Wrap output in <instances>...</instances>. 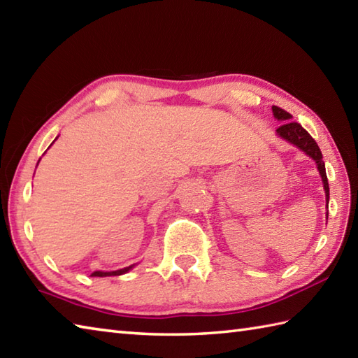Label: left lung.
<instances>
[{"label": "left lung", "mask_w": 358, "mask_h": 358, "mask_svg": "<svg viewBox=\"0 0 358 358\" xmlns=\"http://www.w3.org/2000/svg\"><path fill=\"white\" fill-rule=\"evenodd\" d=\"M272 112H273V117H275L278 121H286V123H283L277 129V135L281 136L283 140H286L287 143L294 144V146H296L300 150L305 152L306 155H309L317 163V169L320 172V177L323 180V187L326 194V208H328L329 185H328V177H326L324 162H323L320 148H318V144L315 143L313 136L308 134L306 129H303L301 124L295 123V121H291L292 118L291 113L283 110L281 108H277V106H272ZM326 215H328V212H326Z\"/></svg>", "instance_id": "obj_1"}]
</instances>
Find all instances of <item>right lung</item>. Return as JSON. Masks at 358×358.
I'll use <instances>...</instances> for the list:
<instances>
[{"instance_id":"obj_1","label":"right lung","mask_w":358,"mask_h":358,"mask_svg":"<svg viewBox=\"0 0 358 358\" xmlns=\"http://www.w3.org/2000/svg\"><path fill=\"white\" fill-rule=\"evenodd\" d=\"M135 264L127 266L124 269H118V271H110V272H103V271H95L92 272V277H112V275H123L127 271H131Z\"/></svg>"}]
</instances>
